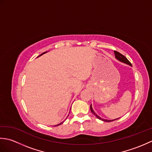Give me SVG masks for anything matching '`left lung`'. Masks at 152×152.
<instances>
[{
  "label": "left lung",
  "instance_id": "left-lung-1",
  "mask_svg": "<svg viewBox=\"0 0 152 152\" xmlns=\"http://www.w3.org/2000/svg\"><path fill=\"white\" fill-rule=\"evenodd\" d=\"M114 54H115V57L116 59L118 60L119 61H120V62H121V63H125V64H128V65H129V66H132L131 63L129 62V60L127 59V58H126L124 56H123L122 54H121L120 53L118 52V51H114ZM90 110H91V112L96 116V118H97L99 119H101V120H102V121H103L110 122V121H114V120H116V119H119V118H117V119H112V120H108V119H104L101 118V117H100V116H99L97 114H96V113L94 112V110H93V108H92L91 104L90 105Z\"/></svg>",
  "mask_w": 152,
  "mask_h": 152
}]
</instances>
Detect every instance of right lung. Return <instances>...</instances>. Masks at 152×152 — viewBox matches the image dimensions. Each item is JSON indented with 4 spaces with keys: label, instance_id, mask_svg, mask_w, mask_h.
<instances>
[{
    "label": "right lung",
    "instance_id": "add662e5",
    "mask_svg": "<svg viewBox=\"0 0 152 152\" xmlns=\"http://www.w3.org/2000/svg\"><path fill=\"white\" fill-rule=\"evenodd\" d=\"M47 53V51H46V52H44V53H42L41 55H40V56H38V57H39L40 56H42V55H43V54H44V53ZM67 117H68V116H67ZM63 122H64V121H63V122H61V123H60V124H57V125H55V126H57V125H61V124H62Z\"/></svg>",
    "mask_w": 152,
    "mask_h": 152
}]
</instances>
